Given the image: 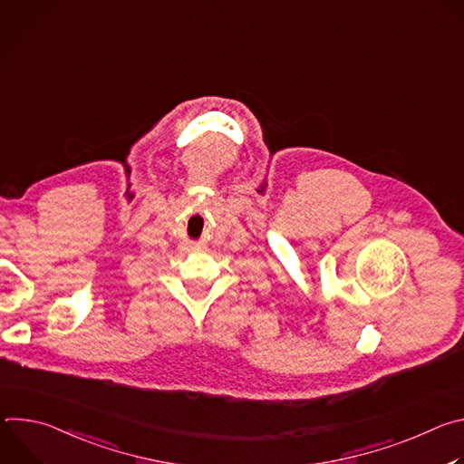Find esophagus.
<instances>
[{
	"mask_svg": "<svg viewBox=\"0 0 464 464\" xmlns=\"http://www.w3.org/2000/svg\"><path fill=\"white\" fill-rule=\"evenodd\" d=\"M187 249H196V246H187Z\"/></svg>",
	"mask_w": 464,
	"mask_h": 464,
	"instance_id": "34e87169",
	"label": "esophagus"
}]
</instances>
